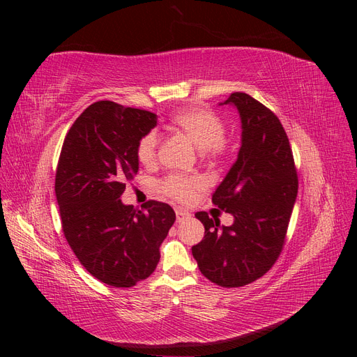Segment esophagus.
<instances>
[{"label": "esophagus", "instance_id": "34e87169", "mask_svg": "<svg viewBox=\"0 0 357 357\" xmlns=\"http://www.w3.org/2000/svg\"><path fill=\"white\" fill-rule=\"evenodd\" d=\"M190 213L183 210V208H176V218H177V222H185L188 219H190Z\"/></svg>", "mask_w": 357, "mask_h": 357}]
</instances>
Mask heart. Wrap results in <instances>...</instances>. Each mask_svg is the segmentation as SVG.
Returning <instances> with one entry per match:
<instances>
[{"instance_id":"obj_1","label":"heart","mask_w":357,"mask_h":357,"mask_svg":"<svg viewBox=\"0 0 357 357\" xmlns=\"http://www.w3.org/2000/svg\"><path fill=\"white\" fill-rule=\"evenodd\" d=\"M171 128L176 132L188 137L190 142L201 149V153L208 159H222L228 153V142L225 139V125L222 119L208 109L190 107L172 113L169 117ZM159 135L156 131H149L138 139L137 159L144 167H152L158 159ZM202 186L199 177L171 174L162 180L160 189L167 197L186 202L192 199L193 193Z\"/></svg>"}]
</instances>
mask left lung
Instances as JSON below:
<instances>
[{"mask_svg":"<svg viewBox=\"0 0 357 357\" xmlns=\"http://www.w3.org/2000/svg\"><path fill=\"white\" fill-rule=\"evenodd\" d=\"M223 104L241 119L238 158L213 193V204L234 223L198 211L205 235L192 247L199 271L222 287H241L261 278L282 252L298 195V176L289 138L278 117L243 92Z\"/></svg>","mask_w":357,"mask_h":357,"instance_id":"obj_1","label":"left lung"}]
</instances>
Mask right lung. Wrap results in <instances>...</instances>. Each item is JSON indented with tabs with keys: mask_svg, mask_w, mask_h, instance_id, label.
<instances>
[{
	"mask_svg": "<svg viewBox=\"0 0 357 357\" xmlns=\"http://www.w3.org/2000/svg\"><path fill=\"white\" fill-rule=\"evenodd\" d=\"M156 123L155 113L98 101L62 144L55 193L63 235L86 271L113 287H132L155 271L176 222L168 204L149 201L142 211L121 201L138 172V139Z\"/></svg>",
	"mask_w": 357,
	"mask_h": 357,
	"instance_id": "add662e5",
	"label": "right lung"
}]
</instances>
